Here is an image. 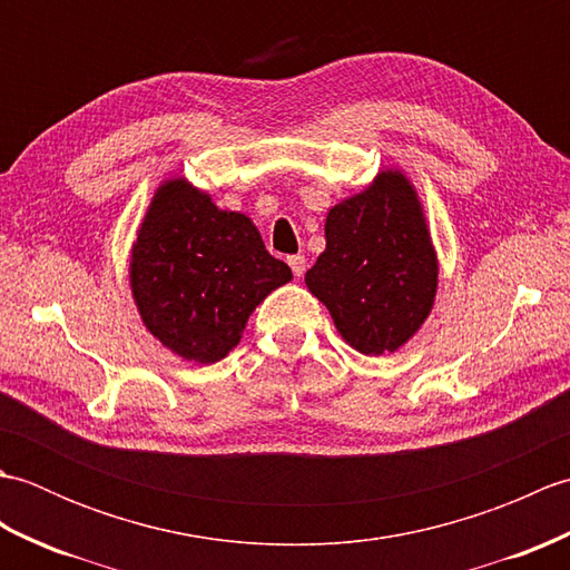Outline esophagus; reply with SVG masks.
Segmentation results:
<instances>
[{
	"label": "esophagus",
	"instance_id": "34e87169",
	"mask_svg": "<svg viewBox=\"0 0 570 570\" xmlns=\"http://www.w3.org/2000/svg\"><path fill=\"white\" fill-rule=\"evenodd\" d=\"M286 264L292 266L294 276H304V272H306V257H304V254H292V257H286Z\"/></svg>",
	"mask_w": 570,
	"mask_h": 570
}]
</instances>
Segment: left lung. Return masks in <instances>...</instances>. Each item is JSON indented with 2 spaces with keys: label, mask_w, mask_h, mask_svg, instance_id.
<instances>
[{
  "label": "left lung",
  "mask_w": 570,
  "mask_h": 570,
  "mask_svg": "<svg viewBox=\"0 0 570 570\" xmlns=\"http://www.w3.org/2000/svg\"><path fill=\"white\" fill-rule=\"evenodd\" d=\"M306 286L362 355L394 353L414 337L433 308L439 259L419 193L402 171L386 168L333 205Z\"/></svg>",
  "instance_id": "obj_1"
}]
</instances>
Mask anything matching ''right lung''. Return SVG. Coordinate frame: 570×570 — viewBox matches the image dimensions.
Listing matches in <instances>:
<instances>
[{
  "mask_svg": "<svg viewBox=\"0 0 570 570\" xmlns=\"http://www.w3.org/2000/svg\"><path fill=\"white\" fill-rule=\"evenodd\" d=\"M292 269L266 252L247 215L220 210L186 178L156 188L129 257V286L147 331L178 357L213 365Z\"/></svg>",
  "mask_w": 570,
  "mask_h": 570,
  "instance_id": "obj_1",
  "label": "right lung"
}]
</instances>
